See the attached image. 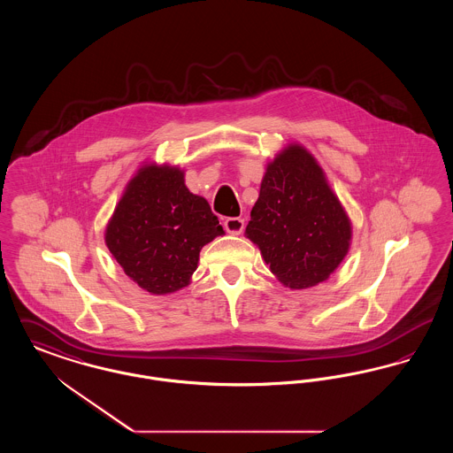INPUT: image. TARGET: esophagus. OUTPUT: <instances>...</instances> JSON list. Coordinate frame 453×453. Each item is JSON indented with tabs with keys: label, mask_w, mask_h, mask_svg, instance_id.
Listing matches in <instances>:
<instances>
[{
	"label": "esophagus",
	"mask_w": 453,
	"mask_h": 453,
	"mask_svg": "<svg viewBox=\"0 0 453 453\" xmlns=\"http://www.w3.org/2000/svg\"><path fill=\"white\" fill-rule=\"evenodd\" d=\"M224 229L229 233V234H241L242 229H244V220L241 217H229L224 220Z\"/></svg>",
	"instance_id": "1"
}]
</instances>
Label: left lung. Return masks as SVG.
Segmentation results:
<instances>
[{
	"label": "left lung",
	"instance_id": "obj_1",
	"mask_svg": "<svg viewBox=\"0 0 453 453\" xmlns=\"http://www.w3.org/2000/svg\"><path fill=\"white\" fill-rule=\"evenodd\" d=\"M244 236L288 288H311L342 265L353 227L318 159L299 142L266 163Z\"/></svg>",
	"mask_w": 453,
	"mask_h": 453
}]
</instances>
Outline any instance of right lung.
Wrapping results in <instances>:
<instances>
[{
	"instance_id": "obj_1",
	"label": "right lung",
	"mask_w": 453,
	"mask_h": 453,
	"mask_svg": "<svg viewBox=\"0 0 453 453\" xmlns=\"http://www.w3.org/2000/svg\"><path fill=\"white\" fill-rule=\"evenodd\" d=\"M224 229L209 202L185 185V170L146 161L126 185L105 244L130 280L152 296L190 285L200 250Z\"/></svg>"
}]
</instances>
